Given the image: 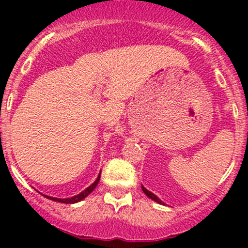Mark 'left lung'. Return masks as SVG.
I'll return each instance as SVG.
<instances>
[{
    "label": "left lung",
    "instance_id": "obj_1",
    "mask_svg": "<svg viewBox=\"0 0 248 248\" xmlns=\"http://www.w3.org/2000/svg\"><path fill=\"white\" fill-rule=\"evenodd\" d=\"M141 189H142V192H144V193L146 194L147 197H149V198H151V199H152V201H155V202H159V204H163V202H162L161 199H158V197H156V196H155L154 193H151V192H150V191H147V189L145 188V187H142V186H141Z\"/></svg>",
    "mask_w": 248,
    "mask_h": 248
}]
</instances>
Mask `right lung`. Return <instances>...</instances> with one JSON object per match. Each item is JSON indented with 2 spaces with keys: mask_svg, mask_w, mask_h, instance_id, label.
Here are the masks:
<instances>
[{
  "mask_svg": "<svg viewBox=\"0 0 248 248\" xmlns=\"http://www.w3.org/2000/svg\"><path fill=\"white\" fill-rule=\"evenodd\" d=\"M99 179H101V174L98 175V177H97V180H96V181L93 182V184L91 185V186H90V187H87V188L85 189V191H82L81 193H79V194H78V196H74V197H72V198H67V199H60V198H52V197H49V196H44V197H46V198L51 199V201H54V202H63V204H74V202H80V201H82V199H85V198H86V197L89 196V194L91 193V192L93 191L94 188H96V186H97V185H98V182H99Z\"/></svg>",
  "mask_w": 248,
  "mask_h": 248,
  "instance_id": "obj_1",
  "label": "right lung"
}]
</instances>
